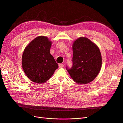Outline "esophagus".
<instances>
[{"label": "esophagus", "mask_w": 123, "mask_h": 123, "mask_svg": "<svg viewBox=\"0 0 123 123\" xmlns=\"http://www.w3.org/2000/svg\"><path fill=\"white\" fill-rule=\"evenodd\" d=\"M59 68H63L64 67V64H59Z\"/></svg>", "instance_id": "esophagus-1"}]
</instances>
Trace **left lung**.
<instances>
[{
    "label": "left lung",
    "mask_w": 123,
    "mask_h": 123,
    "mask_svg": "<svg viewBox=\"0 0 123 123\" xmlns=\"http://www.w3.org/2000/svg\"><path fill=\"white\" fill-rule=\"evenodd\" d=\"M72 66L66 67L72 79L79 84L91 82L98 75L102 56L98 47L86 37L77 39L73 44Z\"/></svg>",
    "instance_id": "obj_1"
}]
</instances>
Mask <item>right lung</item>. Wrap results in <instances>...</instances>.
Masks as SVG:
<instances>
[{
  "instance_id": "add662e5",
  "label": "right lung",
  "mask_w": 123,
  "mask_h": 123,
  "mask_svg": "<svg viewBox=\"0 0 123 123\" xmlns=\"http://www.w3.org/2000/svg\"><path fill=\"white\" fill-rule=\"evenodd\" d=\"M51 43L47 37L40 36L25 48L22 57V66L26 76L33 82H46L58 68L50 53Z\"/></svg>"
}]
</instances>
